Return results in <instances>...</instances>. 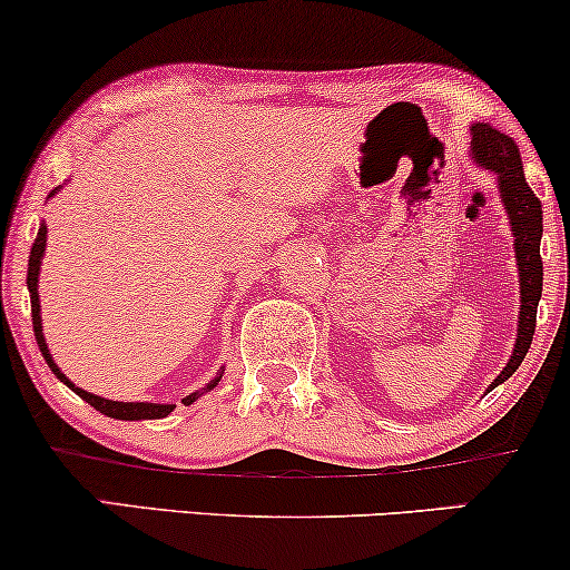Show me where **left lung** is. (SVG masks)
Instances as JSON below:
<instances>
[{"instance_id": "8db88e82", "label": "left lung", "mask_w": 570, "mask_h": 570, "mask_svg": "<svg viewBox=\"0 0 570 570\" xmlns=\"http://www.w3.org/2000/svg\"><path fill=\"white\" fill-rule=\"evenodd\" d=\"M472 150H475L478 164L499 175V190H502L504 209L510 215L520 271V303L523 305H520L518 342L504 372L493 380V385H499L507 376L515 374V368L523 363L528 347H531L533 328H537V307L541 297V202L528 188L520 148L512 137L499 132L491 125H475L472 127Z\"/></svg>"}]
</instances>
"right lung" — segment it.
Masks as SVG:
<instances>
[{"label":"right lung","mask_w":570,"mask_h":570,"mask_svg":"<svg viewBox=\"0 0 570 570\" xmlns=\"http://www.w3.org/2000/svg\"><path fill=\"white\" fill-rule=\"evenodd\" d=\"M45 244H47V228L42 225L37 233V238H33V246H31V255H29V276H26V284H29V292H31V321H33V337H37V345L39 351H42L47 366L52 368V374L58 376L60 382H66L68 387L73 390L79 397H85L89 406H95L100 411V414L106 416H114V420H161V416H167L169 411L175 406H164V403H121V401H106V397L100 395H92L87 393V390H81L77 385H71V382L66 380V374L60 372L58 366H55L50 351H47L45 345V334H42V315H39V294H37V276H39V263H42V255H45ZM219 382V376L215 382H209L207 390H212ZM198 397V393L188 395L183 403H194Z\"/></svg>","instance_id":"obj_1"}]
</instances>
